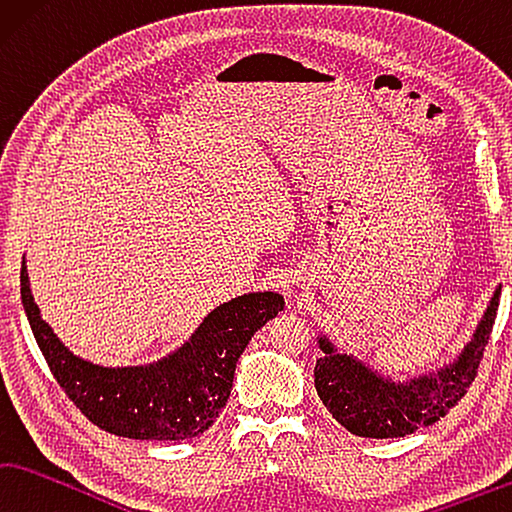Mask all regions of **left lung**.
Here are the masks:
<instances>
[{"label": "left lung", "instance_id": "obj_1", "mask_svg": "<svg viewBox=\"0 0 512 512\" xmlns=\"http://www.w3.org/2000/svg\"><path fill=\"white\" fill-rule=\"evenodd\" d=\"M499 294L501 288L459 360L436 375H423L407 384L382 380L355 357L339 355L328 339L319 337V348L326 353L315 366V389L321 402L339 425L364 438H400L434 425L459 405L477 378L497 319Z\"/></svg>", "mask_w": 512, "mask_h": 512}]
</instances>
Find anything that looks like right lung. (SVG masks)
Instances as JSON below:
<instances>
[{
	"label": "right lung",
	"instance_id": "right-lung-1",
	"mask_svg": "<svg viewBox=\"0 0 512 512\" xmlns=\"http://www.w3.org/2000/svg\"><path fill=\"white\" fill-rule=\"evenodd\" d=\"M22 303L53 378L96 427L137 441H186L213 425L227 405L238 357L283 310L274 292L245 294L213 310L191 342L168 360L139 369H103L71 355L42 319L22 263Z\"/></svg>",
	"mask_w": 512,
	"mask_h": 512
}]
</instances>
